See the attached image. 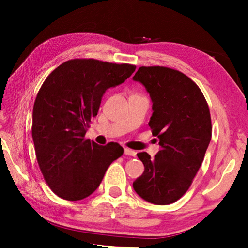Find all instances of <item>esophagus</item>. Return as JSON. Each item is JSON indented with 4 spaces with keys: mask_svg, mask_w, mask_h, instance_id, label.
<instances>
[{
    "mask_svg": "<svg viewBox=\"0 0 248 248\" xmlns=\"http://www.w3.org/2000/svg\"><path fill=\"white\" fill-rule=\"evenodd\" d=\"M124 155H130V156H135L136 155V152L134 150L129 149V148H124Z\"/></svg>",
    "mask_w": 248,
    "mask_h": 248,
    "instance_id": "34e87169",
    "label": "esophagus"
}]
</instances>
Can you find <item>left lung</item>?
Listing matches in <instances>:
<instances>
[{
    "label": "left lung",
    "mask_w": 248,
    "mask_h": 248,
    "mask_svg": "<svg viewBox=\"0 0 248 248\" xmlns=\"http://www.w3.org/2000/svg\"><path fill=\"white\" fill-rule=\"evenodd\" d=\"M133 81L149 93L154 113L148 124L161 147L155 157L138 154L145 170L133 188L150 203L170 204L191 186L211 140L208 103L191 78L170 68L140 67Z\"/></svg>",
    "instance_id": "8db88e82"
}]
</instances>
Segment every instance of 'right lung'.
I'll return each mask as SVG.
<instances>
[{"label": "right lung", "mask_w": 248, "mask_h": 248, "mask_svg": "<svg viewBox=\"0 0 248 248\" xmlns=\"http://www.w3.org/2000/svg\"><path fill=\"white\" fill-rule=\"evenodd\" d=\"M136 66L97 60H71L52 71L34 103L33 136L37 162L57 196L81 200L101 183L110 163L123 155L117 143L100 146L85 140L91 119L107 89L118 86Z\"/></svg>", "instance_id": "add662e5"}]
</instances>
